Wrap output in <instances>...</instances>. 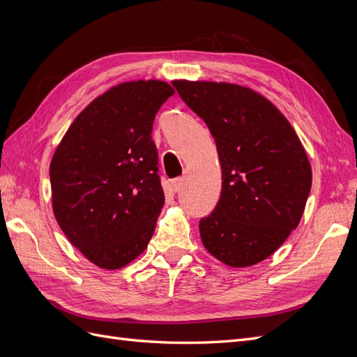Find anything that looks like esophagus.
<instances>
[{
	"label": "esophagus",
	"mask_w": 357,
	"mask_h": 357,
	"mask_svg": "<svg viewBox=\"0 0 357 357\" xmlns=\"http://www.w3.org/2000/svg\"><path fill=\"white\" fill-rule=\"evenodd\" d=\"M183 185H185V178L177 177L174 180H171V188L174 192H180L183 189Z\"/></svg>",
	"instance_id": "34e87169"
}]
</instances>
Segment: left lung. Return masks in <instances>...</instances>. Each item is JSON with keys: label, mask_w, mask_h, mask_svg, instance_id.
<instances>
[{"label": "left lung", "mask_w": 357, "mask_h": 357, "mask_svg": "<svg viewBox=\"0 0 357 357\" xmlns=\"http://www.w3.org/2000/svg\"><path fill=\"white\" fill-rule=\"evenodd\" d=\"M218 146L222 193L199 220L204 247L244 268L271 256L294 231L311 190V167L294 128L257 92L231 83L172 82Z\"/></svg>", "instance_id": "1"}]
</instances>
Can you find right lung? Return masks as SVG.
<instances>
[{
	"mask_svg": "<svg viewBox=\"0 0 357 357\" xmlns=\"http://www.w3.org/2000/svg\"><path fill=\"white\" fill-rule=\"evenodd\" d=\"M172 93L160 80L114 86L75 117L52 158L53 213L96 266L128 265L153 236L165 197L152 128Z\"/></svg>",
	"mask_w": 357,
	"mask_h": 357,
	"instance_id": "1",
	"label": "right lung"
}]
</instances>
